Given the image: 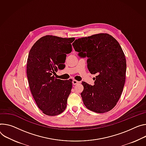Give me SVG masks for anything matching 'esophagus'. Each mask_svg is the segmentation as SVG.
<instances>
[{
	"instance_id": "esophagus-1",
	"label": "esophagus",
	"mask_w": 146,
	"mask_h": 146,
	"mask_svg": "<svg viewBox=\"0 0 146 146\" xmlns=\"http://www.w3.org/2000/svg\"><path fill=\"white\" fill-rule=\"evenodd\" d=\"M79 83H80V82L77 81V80H73V85H76V84H78Z\"/></svg>"
}]
</instances>
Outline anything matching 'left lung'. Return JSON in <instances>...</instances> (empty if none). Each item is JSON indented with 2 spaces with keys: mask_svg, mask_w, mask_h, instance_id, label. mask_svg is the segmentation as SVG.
<instances>
[{
  "mask_svg": "<svg viewBox=\"0 0 146 146\" xmlns=\"http://www.w3.org/2000/svg\"><path fill=\"white\" fill-rule=\"evenodd\" d=\"M73 46L78 55L87 57V68L97 76L94 85L82 82L81 93L87 108L105 113L114 108L124 87L126 61L119 42L111 35L98 34L76 39Z\"/></svg>",
  "mask_w": 146,
  "mask_h": 146,
  "instance_id": "8db88e82",
  "label": "left lung"
}]
</instances>
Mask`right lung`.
<instances>
[{
  "label": "right lung",
  "mask_w": 146,
  "mask_h": 146,
  "mask_svg": "<svg viewBox=\"0 0 146 146\" xmlns=\"http://www.w3.org/2000/svg\"><path fill=\"white\" fill-rule=\"evenodd\" d=\"M74 38L56 36H42L30 50L27 64V75L31 94L42 112L55 116L63 112L72 88L71 80L57 79L54 76L64 64L59 58L72 50Z\"/></svg>",
  "instance_id": "obj_1"
}]
</instances>
